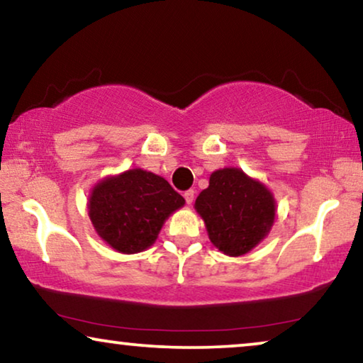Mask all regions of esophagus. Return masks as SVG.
<instances>
[{
  "label": "esophagus",
  "instance_id": "34e87169",
  "mask_svg": "<svg viewBox=\"0 0 363 363\" xmlns=\"http://www.w3.org/2000/svg\"><path fill=\"white\" fill-rule=\"evenodd\" d=\"M183 196H185L188 205H191L193 200H195V190H186L185 193H183Z\"/></svg>",
  "mask_w": 363,
  "mask_h": 363
}]
</instances>
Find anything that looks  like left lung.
Instances as JSON below:
<instances>
[{
    "label": "left lung",
    "instance_id": "left-lung-1",
    "mask_svg": "<svg viewBox=\"0 0 363 363\" xmlns=\"http://www.w3.org/2000/svg\"><path fill=\"white\" fill-rule=\"evenodd\" d=\"M195 208L205 220L213 245L228 256L251 251L271 230L276 215L271 193L238 168L213 173Z\"/></svg>",
    "mask_w": 363,
    "mask_h": 363
}]
</instances>
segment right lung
<instances>
[{
  "label": "right lung",
  "mask_w": 363,
  "mask_h": 363,
  "mask_svg": "<svg viewBox=\"0 0 363 363\" xmlns=\"http://www.w3.org/2000/svg\"><path fill=\"white\" fill-rule=\"evenodd\" d=\"M183 203L165 178L135 168L94 188L89 216L104 241L133 255L153 245L163 221Z\"/></svg>",
  "instance_id": "right-lung-1"
}]
</instances>
